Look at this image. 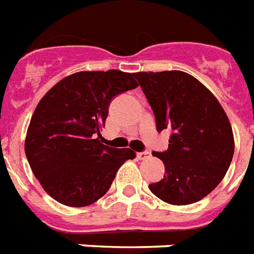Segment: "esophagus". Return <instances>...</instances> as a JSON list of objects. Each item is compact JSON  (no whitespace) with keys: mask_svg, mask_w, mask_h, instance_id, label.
Listing matches in <instances>:
<instances>
[{"mask_svg":"<svg viewBox=\"0 0 254 254\" xmlns=\"http://www.w3.org/2000/svg\"><path fill=\"white\" fill-rule=\"evenodd\" d=\"M149 157H150V153H149L148 150L140 151V153H137L138 159H146V158H149Z\"/></svg>","mask_w":254,"mask_h":254,"instance_id":"1","label":"esophagus"}]
</instances>
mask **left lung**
<instances>
[{
	"instance_id": "1",
	"label": "left lung",
	"mask_w": 254,
	"mask_h": 254,
	"mask_svg": "<svg viewBox=\"0 0 254 254\" xmlns=\"http://www.w3.org/2000/svg\"><path fill=\"white\" fill-rule=\"evenodd\" d=\"M155 116L158 132L172 131L168 149L153 151L164 163V177L149 185L173 205L207 196L226 175L234 155L230 121L204 84L181 70L133 73Z\"/></svg>"
}]
</instances>
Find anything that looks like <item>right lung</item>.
Returning <instances> with one entry per match:
<instances>
[{"label": "right lung", "instance_id": "add662e5", "mask_svg": "<svg viewBox=\"0 0 254 254\" xmlns=\"http://www.w3.org/2000/svg\"><path fill=\"white\" fill-rule=\"evenodd\" d=\"M137 86L131 73L78 71L41 99L24 149L51 198L69 207L92 204L109 190L119 167L136 157L132 149L110 148L99 137L113 97Z\"/></svg>", "mask_w": 254, "mask_h": 254}]
</instances>
